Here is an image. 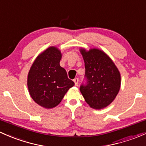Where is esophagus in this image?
<instances>
[{
  "label": "esophagus",
  "mask_w": 146,
  "mask_h": 146,
  "mask_svg": "<svg viewBox=\"0 0 146 146\" xmlns=\"http://www.w3.org/2000/svg\"><path fill=\"white\" fill-rule=\"evenodd\" d=\"M73 81H74L75 85L77 86L78 85V82H79V80H78V78H75V79L73 80Z\"/></svg>",
  "instance_id": "obj_1"
}]
</instances>
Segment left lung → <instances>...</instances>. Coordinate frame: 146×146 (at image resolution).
Masks as SVG:
<instances>
[{"label": "left lung", "instance_id": "obj_1", "mask_svg": "<svg viewBox=\"0 0 146 146\" xmlns=\"http://www.w3.org/2000/svg\"><path fill=\"white\" fill-rule=\"evenodd\" d=\"M85 66L86 85L80 90L87 104L94 109L109 106L119 91L121 76L119 70L107 54L97 48L80 49Z\"/></svg>", "mask_w": 146, "mask_h": 146}]
</instances>
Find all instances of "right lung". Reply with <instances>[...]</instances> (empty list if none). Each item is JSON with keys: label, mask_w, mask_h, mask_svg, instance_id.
I'll use <instances>...</instances> for the list:
<instances>
[{"label": "right lung", "mask_w": 146, "mask_h": 146, "mask_svg": "<svg viewBox=\"0 0 146 146\" xmlns=\"http://www.w3.org/2000/svg\"><path fill=\"white\" fill-rule=\"evenodd\" d=\"M62 56L60 50L51 46L36 58L27 77L31 97L40 106L50 109L56 107L74 82L59 62Z\"/></svg>", "instance_id": "obj_1"}]
</instances>
